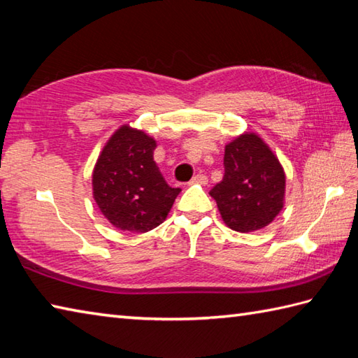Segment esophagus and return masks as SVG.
<instances>
[{
	"instance_id": "obj_1",
	"label": "esophagus",
	"mask_w": 358,
	"mask_h": 358,
	"mask_svg": "<svg viewBox=\"0 0 358 358\" xmlns=\"http://www.w3.org/2000/svg\"><path fill=\"white\" fill-rule=\"evenodd\" d=\"M208 183V177L203 173L195 175V177L191 180V185H206Z\"/></svg>"
}]
</instances>
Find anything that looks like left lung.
Listing matches in <instances>:
<instances>
[{
  "instance_id": "8db88e82",
  "label": "left lung",
  "mask_w": 358,
  "mask_h": 358,
  "mask_svg": "<svg viewBox=\"0 0 358 358\" xmlns=\"http://www.w3.org/2000/svg\"><path fill=\"white\" fill-rule=\"evenodd\" d=\"M283 166L260 136L241 134L226 144L224 175L209 195L227 227L254 232L273 222L285 204Z\"/></svg>"
}]
</instances>
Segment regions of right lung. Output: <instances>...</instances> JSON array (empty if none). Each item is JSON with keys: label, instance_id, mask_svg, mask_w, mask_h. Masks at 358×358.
I'll return each instance as SVG.
<instances>
[{"label": "right lung", "instance_id": "right-lung-1", "mask_svg": "<svg viewBox=\"0 0 358 358\" xmlns=\"http://www.w3.org/2000/svg\"><path fill=\"white\" fill-rule=\"evenodd\" d=\"M155 148L152 136L124 124L113 132L96 159L94 199L117 229L152 231L164 222L181 191L166 183L154 162Z\"/></svg>", "mask_w": 358, "mask_h": 358}]
</instances>
